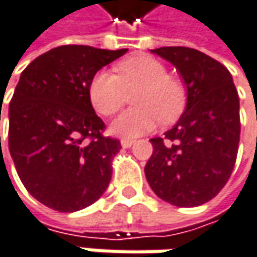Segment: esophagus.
<instances>
[{
    "instance_id": "1",
    "label": "esophagus",
    "mask_w": 257,
    "mask_h": 257,
    "mask_svg": "<svg viewBox=\"0 0 257 257\" xmlns=\"http://www.w3.org/2000/svg\"><path fill=\"white\" fill-rule=\"evenodd\" d=\"M133 143H135L133 139H121V146L122 148H130V146H133Z\"/></svg>"
}]
</instances>
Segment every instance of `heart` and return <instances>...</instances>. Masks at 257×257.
Returning <instances> with one entry per match:
<instances>
[{
    "label": "heart",
    "instance_id": "obj_1",
    "mask_svg": "<svg viewBox=\"0 0 257 257\" xmlns=\"http://www.w3.org/2000/svg\"><path fill=\"white\" fill-rule=\"evenodd\" d=\"M117 74L99 71L89 84V98L102 115H114L122 108L127 92L138 108L124 111L111 124V132L121 138H138L154 130L158 121L170 122L183 111L186 89L178 79L168 76L167 67L156 58L139 55L115 65Z\"/></svg>",
    "mask_w": 257,
    "mask_h": 257
}]
</instances>
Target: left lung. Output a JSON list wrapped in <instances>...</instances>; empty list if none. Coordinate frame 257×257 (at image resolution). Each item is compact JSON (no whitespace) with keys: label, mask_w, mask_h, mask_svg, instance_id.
<instances>
[{"label":"left lung","mask_w":257,"mask_h":257,"mask_svg":"<svg viewBox=\"0 0 257 257\" xmlns=\"http://www.w3.org/2000/svg\"><path fill=\"white\" fill-rule=\"evenodd\" d=\"M152 52L170 61L187 87L186 111L154 146L145 175L158 197L180 206L213 199L232 173L240 142V102L225 65L187 46Z\"/></svg>","instance_id":"left-lung-1"}]
</instances>
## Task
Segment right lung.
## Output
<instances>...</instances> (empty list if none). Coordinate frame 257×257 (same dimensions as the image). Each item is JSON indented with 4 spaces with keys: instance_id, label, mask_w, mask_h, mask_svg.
I'll return each mask as SVG.
<instances>
[{
    "instance_id": "obj_1",
    "label": "right lung",
    "mask_w": 257,
    "mask_h": 257,
    "mask_svg": "<svg viewBox=\"0 0 257 257\" xmlns=\"http://www.w3.org/2000/svg\"><path fill=\"white\" fill-rule=\"evenodd\" d=\"M125 52L57 46L20 76L9 108L10 155L26 190L51 209L80 211L111 181L121 145L102 135L105 124L95 114L89 84Z\"/></svg>"
}]
</instances>
